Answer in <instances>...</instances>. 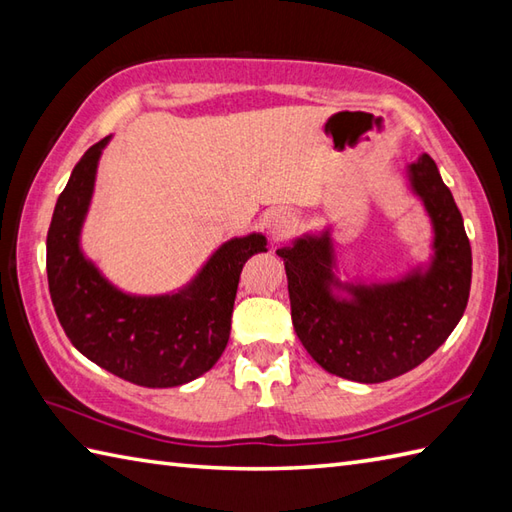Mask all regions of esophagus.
I'll return each instance as SVG.
<instances>
[{"mask_svg": "<svg viewBox=\"0 0 512 512\" xmlns=\"http://www.w3.org/2000/svg\"><path fill=\"white\" fill-rule=\"evenodd\" d=\"M266 226L270 239H273V242H281V239H286L292 233V228H295V217L286 211H275L270 213Z\"/></svg>", "mask_w": 512, "mask_h": 512, "instance_id": "34e87169", "label": "esophagus"}]
</instances>
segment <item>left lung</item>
Wrapping results in <instances>:
<instances>
[{
  "label": "left lung",
  "instance_id": "left-lung-1",
  "mask_svg": "<svg viewBox=\"0 0 512 512\" xmlns=\"http://www.w3.org/2000/svg\"><path fill=\"white\" fill-rule=\"evenodd\" d=\"M407 176L433 224V257L424 270L387 284H341L330 231L277 250L299 341L325 372L356 383H385L427 361L469 303L473 259L458 204L429 154L411 162Z\"/></svg>",
  "mask_w": 512,
  "mask_h": 512
}]
</instances>
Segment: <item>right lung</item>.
Listing matches in <instances>:
<instances>
[{"mask_svg":"<svg viewBox=\"0 0 512 512\" xmlns=\"http://www.w3.org/2000/svg\"><path fill=\"white\" fill-rule=\"evenodd\" d=\"M107 140L76 162L54 206L46 242L52 306L72 345L92 363L140 387H178L209 372L222 356L239 275L248 257L268 250L266 237L228 239L173 295H125L85 259L79 244Z\"/></svg>","mask_w":512,"mask_h":512,"instance_id":"obj_1","label":"right lung"}]
</instances>
